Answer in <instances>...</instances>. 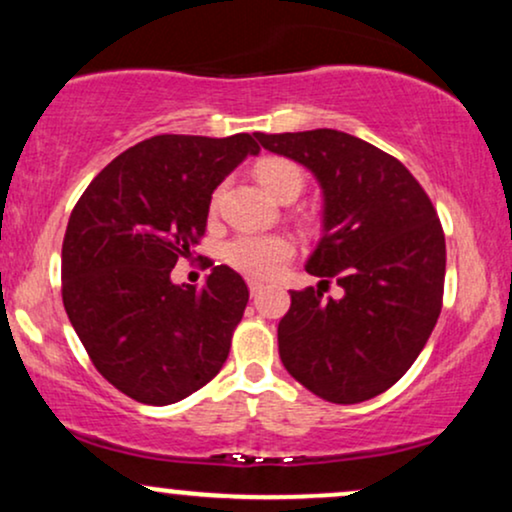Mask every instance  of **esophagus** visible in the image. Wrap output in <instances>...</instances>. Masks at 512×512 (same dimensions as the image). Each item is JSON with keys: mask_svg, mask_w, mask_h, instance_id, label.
Masks as SVG:
<instances>
[{"mask_svg": "<svg viewBox=\"0 0 512 512\" xmlns=\"http://www.w3.org/2000/svg\"><path fill=\"white\" fill-rule=\"evenodd\" d=\"M262 281H257V279H248V289H250V293H252V296H255V293L257 291H262Z\"/></svg>", "mask_w": 512, "mask_h": 512, "instance_id": "obj_1", "label": "esophagus"}]
</instances>
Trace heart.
I'll use <instances>...</instances> for the list:
<instances>
[{
    "label": "heart",
    "mask_w": 512,
    "mask_h": 512,
    "mask_svg": "<svg viewBox=\"0 0 512 512\" xmlns=\"http://www.w3.org/2000/svg\"><path fill=\"white\" fill-rule=\"evenodd\" d=\"M257 180L262 182L264 190L276 199H281L289 192L303 190V173L296 163L286 161V158H264L255 168ZM221 192L214 195V207L219 202ZM293 243L286 236H276V233H240L226 245V260L238 272L257 276V279H267L274 276L291 260Z\"/></svg>",
    "instance_id": "obj_1"
}]
</instances>
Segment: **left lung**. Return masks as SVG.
<instances>
[{
  "instance_id": "left-lung-1",
  "label": "left lung",
  "mask_w": 512,
  "mask_h": 512,
  "mask_svg": "<svg viewBox=\"0 0 512 512\" xmlns=\"http://www.w3.org/2000/svg\"><path fill=\"white\" fill-rule=\"evenodd\" d=\"M320 182L322 238L308 274L342 298L291 291L279 356L293 378L334 404L392 387L421 354L443 305L445 236L424 187L397 158L337 129L255 134Z\"/></svg>"
}]
</instances>
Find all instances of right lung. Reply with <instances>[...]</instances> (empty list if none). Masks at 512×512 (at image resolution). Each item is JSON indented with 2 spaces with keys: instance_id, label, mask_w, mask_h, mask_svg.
Masks as SVG:
<instances>
[{
  "instance_id": "add662e5",
  "label": "right lung",
  "mask_w": 512,
  "mask_h": 512,
  "mask_svg": "<svg viewBox=\"0 0 512 512\" xmlns=\"http://www.w3.org/2000/svg\"><path fill=\"white\" fill-rule=\"evenodd\" d=\"M252 134H158L110 161L81 195L62 243V301L98 373L166 407L219 373L250 291L226 264L202 289L170 272L204 236L211 192L248 156Z\"/></svg>"
}]
</instances>
